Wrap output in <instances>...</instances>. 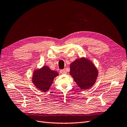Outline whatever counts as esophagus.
<instances>
[{
    "mask_svg": "<svg viewBox=\"0 0 127 127\" xmlns=\"http://www.w3.org/2000/svg\"><path fill=\"white\" fill-rule=\"evenodd\" d=\"M60 73L62 74H66V72L65 70H60Z\"/></svg>",
    "mask_w": 127,
    "mask_h": 127,
    "instance_id": "obj_1",
    "label": "esophagus"
}]
</instances>
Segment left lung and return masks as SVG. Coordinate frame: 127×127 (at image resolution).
<instances>
[{
	"mask_svg": "<svg viewBox=\"0 0 127 127\" xmlns=\"http://www.w3.org/2000/svg\"><path fill=\"white\" fill-rule=\"evenodd\" d=\"M70 74L81 89L87 90L95 84L98 71L91 61L82 57L70 64Z\"/></svg>",
	"mask_w": 127,
	"mask_h": 127,
	"instance_id": "obj_1",
	"label": "left lung"
}]
</instances>
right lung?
<instances>
[{"label":"right lung","mask_w":127,"mask_h":127,"mask_svg":"<svg viewBox=\"0 0 127 127\" xmlns=\"http://www.w3.org/2000/svg\"><path fill=\"white\" fill-rule=\"evenodd\" d=\"M59 73L52 70L47 66H43L40 69L34 71L32 76V82L38 89L42 92H48L52 85L54 78Z\"/></svg>","instance_id":"add662e5"}]
</instances>
